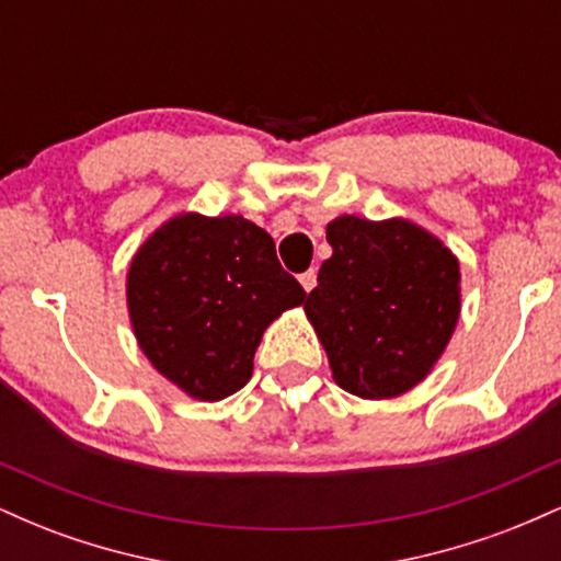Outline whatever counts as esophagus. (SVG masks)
<instances>
[{"instance_id":"obj_1","label":"esophagus","mask_w":561,"mask_h":561,"mask_svg":"<svg viewBox=\"0 0 561 561\" xmlns=\"http://www.w3.org/2000/svg\"><path fill=\"white\" fill-rule=\"evenodd\" d=\"M298 279H300V285H302V289H306V293H311V289L317 287V272H313V268L302 272Z\"/></svg>"}]
</instances>
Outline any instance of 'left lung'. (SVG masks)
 <instances>
[{
  "instance_id": "left-lung-1",
  "label": "left lung",
  "mask_w": 561,
  "mask_h": 561,
  "mask_svg": "<svg viewBox=\"0 0 561 561\" xmlns=\"http://www.w3.org/2000/svg\"><path fill=\"white\" fill-rule=\"evenodd\" d=\"M332 259L306 313L334 382L362 398L414 388L440 358L459 321V263L414 224L340 216L327 227Z\"/></svg>"
}]
</instances>
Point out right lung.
Wrapping results in <instances>:
<instances>
[{
	"label": "right lung",
	"mask_w": 561,
	"mask_h": 561,
	"mask_svg": "<svg viewBox=\"0 0 561 561\" xmlns=\"http://www.w3.org/2000/svg\"><path fill=\"white\" fill-rule=\"evenodd\" d=\"M306 289L242 216L173 218L128 268V313L152 366L199 401L248 385L261 334Z\"/></svg>",
	"instance_id": "right-lung-1"
}]
</instances>
